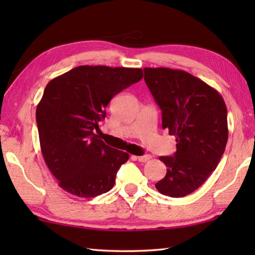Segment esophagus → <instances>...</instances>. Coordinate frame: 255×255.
Here are the masks:
<instances>
[{"label":"esophagus","mask_w":255,"mask_h":255,"mask_svg":"<svg viewBox=\"0 0 255 255\" xmlns=\"http://www.w3.org/2000/svg\"><path fill=\"white\" fill-rule=\"evenodd\" d=\"M152 158V156L150 155H143V156H137L136 159H138L139 162H147L148 159Z\"/></svg>","instance_id":"obj_1"}]
</instances>
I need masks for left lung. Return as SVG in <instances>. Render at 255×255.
<instances>
[{"instance_id": "obj_1", "label": "left lung", "mask_w": 255, "mask_h": 255, "mask_svg": "<svg viewBox=\"0 0 255 255\" xmlns=\"http://www.w3.org/2000/svg\"><path fill=\"white\" fill-rule=\"evenodd\" d=\"M144 80L162 110V127L176 137L173 156H161L166 175L157 191L180 198L209 178L228 139L227 109L217 90L181 70L145 67Z\"/></svg>"}]
</instances>
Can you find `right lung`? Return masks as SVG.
<instances>
[{"mask_svg": "<svg viewBox=\"0 0 255 255\" xmlns=\"http://www.w3.org/2000/svg\"><path fill=\"white\" fill-rule=\"evenodd\" d=\"M141 79V68L83 65L47 84L36 120L42 156L63 190L92 198L114 187L129 154L109 147L96 132L111 99Z\"/></svg>", "mask_w": 255, "mask_h": 255, "instance_id": "right-lung-1", "label": "right lung"}]
</instances>
